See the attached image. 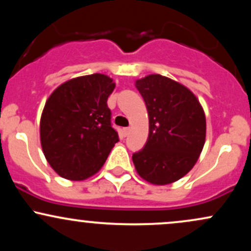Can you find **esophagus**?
Masks as SVG:
<instances>
[{
	"label": "esophagus",
	"mask_w": 251,
	"mask_h": 251,
	"mask_svg": "<svg viewBox=\"0 0 251 251\" xmlns=\"http://www.w3.org/2000/svg\"><path fill=\"white\" fill-rule=\"evenodd\" d=\"M129 131H131V128H129V127H124V128H123V133H124V135H125V137H126V135H128Z\"/></svg>",
	"instance_id": "1"
}]
</instances>
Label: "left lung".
Masks as SVG:
<instances>
[{
	"label": "left lung",
	"instance_id": "left-lung-1",
	"mask_svg": "<svg viewBox=\"0 0 251 251\" xmlns=\"http://www.w3.org/2000/svg\"><path fill=\"white\" fill-rule=\"evenodd\" d=\"M149 114V138L132 155L138 175L154 185H166L194 168L205 143L203 107L188 87L160 74L135 81Z\"/></svg>",
	"mask_w": 251,
	"mask_h": 251
}]
</instances>
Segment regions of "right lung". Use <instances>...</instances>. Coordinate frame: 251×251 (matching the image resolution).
Instances as JSON below:
<instances>
[{
    "mask_svg": "<svg viewBox=\"0 0 251 251\" xmlns=\"http://www.w3.org/2000/svg\"><path fill=\"white\" fill-rule=\"evenodd\" d=\"M114 87L105 74L83 75L63 82L46 101L40 140L46 159L62 178L83 180L96 175L119 142L107 106Z\"/></svg>",
    "mask_w": 251,
    "mask_h": 251,
    "instance_id": "add662e5",
    "label": "right lung"
}]
</instances>
